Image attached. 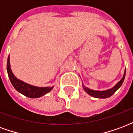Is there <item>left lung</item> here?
<instances>
[{
	"label": "left lung",
	"mask_w": 133,
	"mask_h": 133,
	"mask_svg": "<svg viewBox=\"0 0 133 133\" xmlns=\"http://www.w3.org/2000/svg\"><path fill=\"white\" fill-rule=\"evenodd\" d=\"M125 72L126 70H125L124 71V74H123V76L122 79L120 80L117 84H115L114 86L110 88V89L105 90H92L88 88V87L85 86L83 84V87L84 90L85 92L90 95L92 97H94L95 98H110V96L114 94L115 92L117 91V90L120 88L122 84H123V81H124V79H125Z\"/></svg>",
	"instance_id": "8db88e82"
}]
</instances>
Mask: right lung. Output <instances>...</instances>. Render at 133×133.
Returning a JSON list of instances; mask_svg holds the SVG:
<instances>
[{"label":"right lung","mask_w":133,"mask_h":133,"mask_svg":"<svg viewBox=\"0 0 133 133\" xmlns=\"http://www.w3.org/2000/svg\"><path fill=\"white\" fill-rule=\"evenodd\" d=\"M7 72L10 83L13 85L14 88L20 93H21L28 98H38L43 96L48 92H50L53 87H38L30 85L24 81L16 78V75L13 74V71L10 68V56L8 55L7 61Z\"/></svg>","instance_id":"add662e5"}]
</instances>
